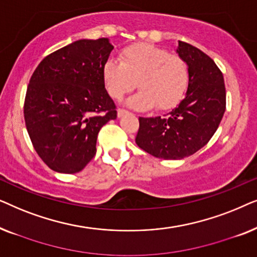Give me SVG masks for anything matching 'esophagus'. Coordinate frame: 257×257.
<instances>
[{"mask_svg": "<svg viewBox=\"0 0 257 257\" xmlns=\"http://www.w3.org/2000/svg\"><path fill=\"white\" fill-rule=\"evenodd\" d=\"M126 113H127V111H126V110H122V108H118V111H117V115H118V118L122 117V115L126 114Z\"/></svg>", "mask_w": 257, "mask_h": 257, "instance_id": "esophagus-1", "label": "esophagus"}]
</instances>
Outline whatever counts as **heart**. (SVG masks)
<instances>
[{
  "mask_svg": "<svg viewBox=\"0 0 257 257\" xmlns=\"http://www.w3.org/2000/svg\"><path fill=\"white\" fill-rule=\"evenodd\" d=\"M105 89L114 99H121L133 87L140 91L126 104L137 110L156 105L170 110L184 99L188 87V68L177 55L151 44H135L122 50L120 63L110 59L103 68Z\"/></svg>",
  "mask_w": 257,
  "mask_h": 257,
  "instance_id": "obj_1",
  "label": "heart"
}]
</instances>
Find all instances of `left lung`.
<instances>
[{"label":"left lung","instance_id":"1","mask_svg":"<svg viewBox=\"0 0 257 257\" xmlns=\"http://www.w3.org/2000/svg\"><path fill=\"white\" fill-rule=\"evenodd\" d=\"M177 54L188 68L185 98L164 117L139 118L136 143L165 160L189 157L209 142L226 110V87L220 69L209 56L179 41Z\"/></svg>","mask_w":257,"mask_h":257}]
</instances>
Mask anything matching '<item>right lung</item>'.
<instances>
[{
	"label": "right lung",
	"instance_id": "right-lung-1",
	"mask_svg": "<svg viewBox=\"0 0 257 257\" xmlns=\"http://www.w3.org/2000/svg\"><path fill=\"white\" fill-rule=\"evenodd\" d=\"M113 45L79 40L52 52L31 76L24 120L41 159L58 173L80 172L94 157L97 137L117 118L103 80Z\"/></svg>",
	"mask_w": 257,
	"mask_h": 257
}]
</instances>
